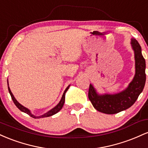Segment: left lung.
<instances>
[{
  "mask_svg": "<svg viewBox=\"0 0 148 148\" xmlns=\"http://www.w3.org/2000/svg\"><path fill=\"white\" fill-rule=\"evenodd\" d=\"M131 45L134 51L136 72L126 89L116 94L99 95L92 85L90 84L88 98L94 108L101 113L115 114L125 111L135 103L143 90L146 81L145 60L137 40L132 39Z\"/></svg>",
  "mask_w": 148,
  "mask_h": 148,
  "instance_id": "8db88e82",
  "label": "left lung"
}]
</instances>
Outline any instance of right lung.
<instances>
[{"label": "right lung", "mask_w": 148, "mask_h": 148, "mask_svg": "<svg viewBox=\"0 0 148 148\" xmlns=\"http://www.w3.org/2000/svg\"><path fill=\"white\" fill-rule=\"evenodd\" d=\"M8 90H9V92H10V95H11L12 99L13 101H14V104L16 105V106L17 107V108L20 110V111L23 112V113H27V114L29 115L30 117H32V118H46V117L51 116V115L56 114V113H57L58 112L60 111L61 110V108H62V106H63V105H64V99H65V93H66V92L68 90L69 86H67V88H66L65 90H64V92L63 95H62V98H61L60 102L58 103V104L55 107H54V108H53L52 109H51L50 111H49L48 112H47V113H45V114L40 115V116H35V115L32 114L31 112H30L29 109H28L27 108H25V107L22 106L21 103H18L17 101V100L15 99L14 95H13V94L12 93L11 90H10V88L9 87V84H8Z\"/></svg>", "instance_id": "right-lung-1"}]
</instances>
